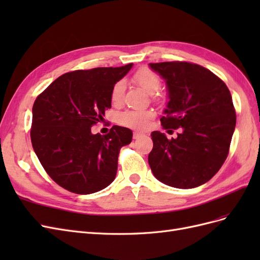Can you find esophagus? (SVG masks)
Returning <instances> with one entry per match:
<instances>
[{"instance_id": "obj_1", "label": "esophagus", "mask_w": 260, "mask_h": 260, "mask_svg": "<svg viewBox=\"0 0 260 260\" xmlns=\"http://www.w3.org/2000/svg\"><path fill=\"white\" fill-rule=\"evenodd\" d=\"M142 136H143L142 133H140V132H133V139H135V140L141 138Z\"/></svg>"}]
</instances>
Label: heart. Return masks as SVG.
Returning a JSON list of instances; mask_svg holds the SVG:
<instances>
[{"label":"heart","instance_id":"heart-1","mask_svg":"<svg viewBox=\"0 0 260 260\" xmlns=\"http://www.w3.org/2000/svg\"><path fill=\"white\" fill-rule=\"evenodd\" d=\"M133 79L146 93L154 95L158 92L160 88V80L155 73L149 69H141L133 77ZM124 92L123 81H118L112 90L111 100L114 104H119ZM154 118V113L151 111L136 112L129 111L121 113L118 116V121L125 127H129L137 130H145L149 127Z\"/></svg>","mask_w":260,"mask_h":260}]
</instances>
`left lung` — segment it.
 <instances>
[{
    "label": "left lung",
    "mask_w": 260,
    "mask_h": 260,
    "mask_svg": "<svg viewBox=\"0 0 260 260\" xmlns=\"http://www.w3.org/2000/svg\"><path fill=\"white\" fill-rule=\"evenodd\" d=\"M166 82L162 129H181L168 139L152 132L148 164L164 184L193 188L206 183L224 162L237 123L231 93L210 70L186 61L149 64Z\"/></svg>",
    "instance_id": "obj_1"
}]
</instances>
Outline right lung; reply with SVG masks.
<instances>
[{
    "mask_svg": "<svg viewBox=\"0 0 260 260\" xmlns=\"http://www.w3.org/2000/svg\"><path fill=\"white\" fill-rule=\"evenodd\" d=\"M133 64L76 70L58 77L35 102L31 143L48 175L77 194L103 190L116 178L118 154L132 131L114 125L108 135L91 127L112 107L113 86Z\"/></svg>",
    "mask_w": 260,
    "mask_h": 260,
    "instance_id": "add662e5",
    "label": "right lung"
}]
</instances>
